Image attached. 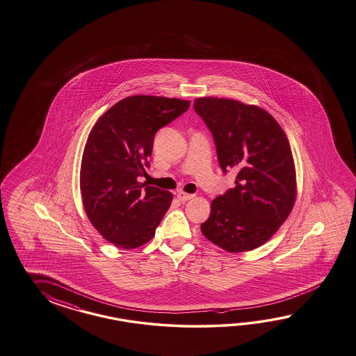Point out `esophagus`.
I'll use <instances>...</instances> for the list:
<instances>
[{
  "label": "esophagus",
  "mask_w": 356,
  "mask_h": 356,
  "mask_svg": "<svg viewBox=\"0 0 356 356\" xmlns=\"http://www.w3.org/2000/svg\"><path fill=\"white\" fill-rule=\"evenodd\" d=\"M177 198L181 200V202H186V200H193V198H194V195H193V194H188V193H184V191H179Z\"/></svg>",
  "instance_id": "34e87169"
}]
</instances>
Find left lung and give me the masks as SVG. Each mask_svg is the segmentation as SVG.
<instances>
[{
    "label": "left lung",
    "instance_id": "1",
    "mask_svg": "<svg viewBox=\"0 0 356 356\" xmlns=\"http://www.w3.org/2000/svg\"><path fill=\"white\" fill-rule=\"evenodd\" d=\"M194 109L213 135L222 171L238 170L234 188L211 202L202 234L232 253L259 248L295 206V161L286 132L268 111L233 99L198 97Z\"/></svg>",
    "mask_w": 356,
    "mask_h": 356
}]
</instances>
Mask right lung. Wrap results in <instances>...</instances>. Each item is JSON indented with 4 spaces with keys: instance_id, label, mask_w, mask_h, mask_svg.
I'll use <instances>...</instances> for the list:
<instances>
[{
    "instance_id": "right-lung-1",
    "label": "right lung",
    "mask_w": 356,
    "mask_h": 356,
    "mask_svg": "<svg viewBox=\"0 0 356 356\" xmlns=\"http://www.w3.org/2000/svg\"><path fill=\"white\" fill-rule=\"evenodd\" d=\"M189 100L135 95L109 108L87 138L79 171L83 209L100 235L118 248L149 242L170 209L172 193L138 181L156 131L189 108Z\"/></svg>"
}]
</instances>
